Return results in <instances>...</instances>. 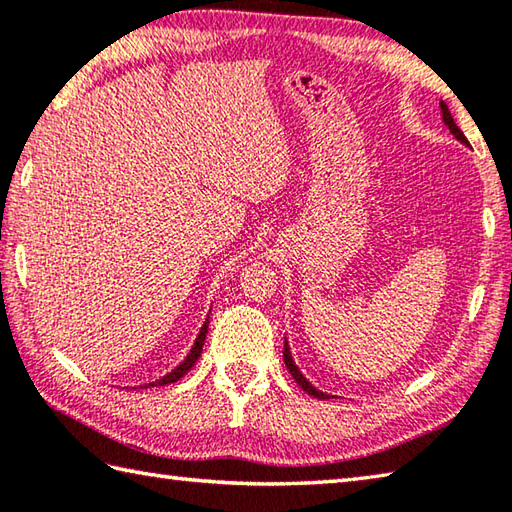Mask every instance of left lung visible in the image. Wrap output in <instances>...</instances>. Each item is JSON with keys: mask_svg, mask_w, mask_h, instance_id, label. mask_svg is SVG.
<instances>
[{"mask_svg": "<svg viewBox=\"0 0 512 512\" xmlns=\"http://www.w3.org/2000/svg\"><path fill=\"white\" fill-rule=\"evenodd\" d=\"M439 106H441V118H443V122H446V127L450 129V133L452 136H455L461 144H466L468 147V140H466V136H464V131H461L457 124H455V120H452V115H450V111H448V106H446V102H439ZM283 361H285V365H287V370L292 372V376L296 379V383L301 385V388L307 392V394H312V397H316V399H332L330 394H325V392H321V390H316L314 385L305 379V376L301 374V370H298V365L294 363V359H292V352H289V345H287V341H285V350H283Z\"/></svg>", "mask_w": 512, "mask_h": 512, "instance_id": "left-lung-1", "label": "left lung"}]
</instances>
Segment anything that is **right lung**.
Returning <instances> with one entry per match:
<instances>
[{
  "instance_id": "right-lung-1",
  "label": "right lung",
  "mask_w": 512,
  "mask_h": 512,
  "mask_svg": "<svg viewBox=\"0 0 512 512\" xmlns=\"http://www.w3.org/2000/svg\"><path fill=\"white\" fill-rule=\"evenodd\" d=\"M207 327H209V316H207L205 325L200 327V332H198V336H196V343H194V347H191V350H189V354L185 356V361H182L180 365H176V368H173L169 374L162 376V379L153 381V383H147V385H144V388H149V385H167V383H176V381H178V379H182V376H185L191 368H194L196 361H198V356H200V352H202V345H205Z\"/></svg>"
}]
</instances>
